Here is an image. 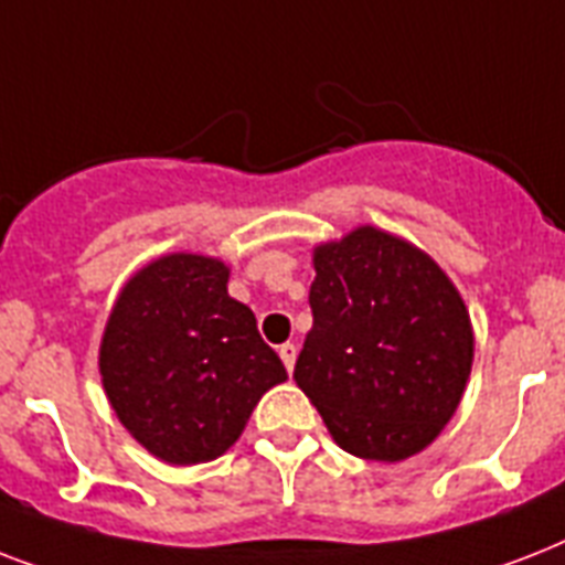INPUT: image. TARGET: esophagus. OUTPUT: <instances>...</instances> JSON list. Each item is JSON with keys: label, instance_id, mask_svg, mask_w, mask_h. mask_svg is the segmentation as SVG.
I'll use <instances>...</instances> for the list:
<instances>
[{"label": "esophagus", "instance_id": "esophagus-1", "mask_svg": "<svg viewBox=\"0 0 565 565\" xmlns=\"http://www.w3.org/2000/svg\"><path fill=\"white\" fill-rule=\"evenodd\" d=\"M278 354H281L284 366H287V372H292V366H296V354H299V349L292 343H284L281 349H278Z\"/></svg>", "mask_w": 565, "mask_h": 565}]
</instances>
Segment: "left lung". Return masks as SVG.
<instances>
[{"mask_svg":"<svg viewBox=\"0 0 565 565\" xmlns=\"http://www.w3.org/2000/svg\"><path fill=\"white\" fill-rule=\"evenodd\" d=\"M313 269L296 384L349 455H419L451 422L472 372L463 296L428 252L375 225L313 246Z\"/></svg>","mask_w":565,"mask_h":565,"instance_id":"obj_1","label":"left lung"}]
</instances>
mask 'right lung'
<instances>
[{
    "label": "right lung",
    "mask_w": 565,
    "mask_h": 565,
    "mask_svg": "<svg viewBox=\"0 0 565 565\" xmlns=\"http://www.w3.org/2000/svg\"><path fill=\"white\" fill-rule=\"evenodd\" d=\"M228 275L222 257H154L128 278L105 322V395L122 428L170 466L225 455L266 390L287 381L255 313L228 296Z\"/></svg>",
    "instance_id": "right-lung-1"
}]
</instances>
